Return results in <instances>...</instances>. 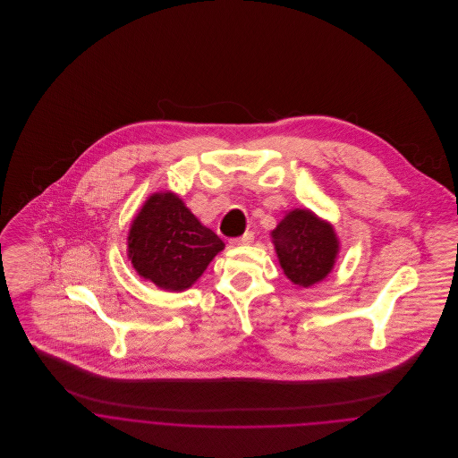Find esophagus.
I'll use <instances>...</instances> for the list:
<instances>
[{
	"label": "esophagus",
	"mask_w": 458,
	"mask_h": 458,
	"mask_svg": "<svg viewBox=\"0 0 458 458\" xmlns=\"http://www.w3.org/2000/svg\"><path fill=\"white\" fill-rule=\"evenodd\" d=\"M252 242H254V233H252V231H247L245 234H242V236H238V238H233V240H231V245L242 247V245H250Z\"/></svg>",
	"instance_id": "34e87169"
}]
</instances>
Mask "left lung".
Returning <instances> with one entry per match:
<instances>
[{
  "instance_id": "obj_1",
  "label": "left lung",
  "mask_w": 458,
  "mask_h": 458,
  "mask_svg": "<svg viewBox=\"0 0 458 458\" xmlns=\"http://www.w3.org/2000/svg\"><path fill=\"white\" fill-rule=\"evenodd\" d=\"M271 236L280 266L291 282L309 287L331 271L338 242L333 229L312 211H291Z\"/></svg>"
}]
</instances>
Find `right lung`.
Instances as JSON below:
<instances>
[{
  "label": "right lung",
  "mask_w": 458,
  "mask_h": 458,
  "mask_svg": "<svg viewBox=\"0 0 458 458\" xmlns=\"http://www.w3.org/2000/svg\"><path fill=\"white\" fill-rule=\"evenodd\" d=\"M222 249L224 242L171 192L153 194L131 222L135 271L167 291L189 289Z\"/></svg>",
  "instance_id": "add662e5"
}]
</instances>
